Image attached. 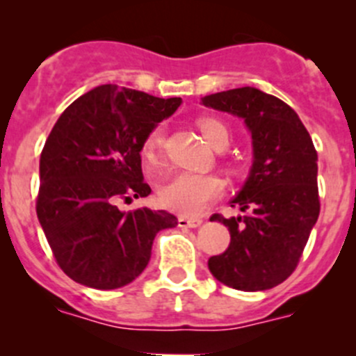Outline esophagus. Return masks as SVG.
<instances>
[{"instance_id":"esophagus-1","label":"esophagus","mask_w":356,"mask_h":356,"mask_svg":"<svg viewBox=\"0 0 356 356\" xmlns=\"http://www.w3.org/2000/svg\"><path fill=\"white\" fill-rule=\"evenodd\" d=\"M179 227H189V229H195L200 227L203 224L201 218H188V217H179Z\"/></svg>"}]
</instances>
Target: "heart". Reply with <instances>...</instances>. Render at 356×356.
<instances>
[{"mask_svg":"<svg viewBox=\"0 0 356 356\" xmlns=\"http://www.w3.org/2000/svg\"><path fill=\"white\" fill-rule=\"evenodd\" d=\"M200 131L204 141L213 149L227 148L231 141V132L217 118H200ZM161 146H163V129L155 127L149 131L141 146V155L146 163L155 167L160 161ZM224 181L213 174H191L182 172L174 175L167 184L161 186L160 201L165 208L177 211L181 215H200L207 210L210 203L224 195Z\"/></svg>","mask_w":356,"mask_h":356,"instance_id":"b5f03b06","label":"heart"}]
</instances>
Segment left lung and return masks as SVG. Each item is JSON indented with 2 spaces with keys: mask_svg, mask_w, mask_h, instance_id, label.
Returning <instances> with one entry per match:
<instances>
[{
  "mask_svg": "<svg viewBox=\"0 0 356 356\" xmlns=\"http://www.w3.org/2000/svg\"><path fill=\"white\" fill-rule=\"evenodd\" d=\"M201 102L241 117L253 139L250 175L231 201L246 215H211L229 227L231 243L208 268L229 288L270 289L294 272L321 213L317 152L296 111L260 89H229Z\"/></svg>",
  "mask_w": 356,
  "mask_h": 356,
  "instance_id": "obj_1",
  "label": "left lung"
}]
</instances>
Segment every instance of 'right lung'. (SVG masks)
I'll use <instances>...</instances> for the list:
<instances>
[{
    "mask_svg": "<svg viewBox=\"0 0 356 356\" xmlns=\"http://www.w3.org/2000/svg\"><path fill=\"white\" fill-rule=\"evenodd\" d=\"M181 102L98 86L67 106L49 132L35 211L56 264L79 284H129L148 265L156 232L177 225L165 210L120 211L117 203L152 193L143 181V141Z\"/></svg>",
    "mask_w": 356,
    "mask_h": 356,
    "instance_id": "add662e5",
    "label": "right lung"
}]
</instances>
